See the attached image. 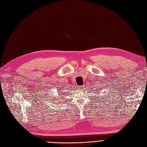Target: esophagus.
Here are the masks:
<instances>
[{"label": "esophagus", "mask_w": 147, "mask_h": 147, "mask_svg": "<svg viewBox=\"0 0 147 147\" xmlns=\"http://www.w3.org/2000/svg\"><path fill=\"white\" fill-rule=\"evenodd\" d=\"M82 87H83V86H82V87H79V88H82Z\"/></svg>", "instance_id": "34e87169"}]
</instances>
